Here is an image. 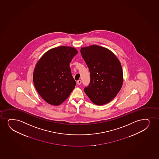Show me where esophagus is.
I'll return each instance as SVG.
<instances>
[{"mask_svg": "<svg viewBox=\"0 0 159 159\" xmlns=\"http://www.w3.org/2000/svg\"><path fill=\"white\" fill-rule=\"evenodd\" d=\"M77 84H79V85H80V84H81V80H79L77 81Z\"/></svg>", "mask_w": 159, "mask_h": 159, "instance_id": "34e87169", "label": "esophagus"}]
</instances>
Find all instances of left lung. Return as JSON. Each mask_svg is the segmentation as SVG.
I'll return each mask as SVG.
<instances>
[{
    "label": "left lung",
    "instance_id": "obj_1",
    "mask_svg": "<svg viewBox=\"0 0 159 159\" xmlns=\"http://www.w3.org/2000/svg\"><path fill=\"white\" fill-rule=\"evenodd\" d=\"M80 52L90 72V84L84 92L94 104L108 103L116 97L123 83L120 61L109 49L98 45L81 48Z\"/></svg>",
    "mask_w": 159,
    "mask_h": 159
}]
</instances>
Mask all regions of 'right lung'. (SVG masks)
<instances>
[{
	"instance_id": "right-lung-1",
	"label": "right lung",
	"mask_w": 159,
	"mask_h": 159,
	"mask_svg": "<svg viewBox=\"0 0 159 159\" xmlns=\"http://www.w3.org/2000/svg\"><path fill=\"white\" fill-rule=\"evenodd\" d=\"M77 53L75 48L59 46L46 52L36 63L34 84L48 103L60 105L75 88L76 82L71 74L70 63Z\"/></svg>"
}]
</instances>
